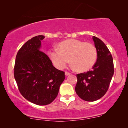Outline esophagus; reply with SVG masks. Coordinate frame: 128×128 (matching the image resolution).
<instances>
[{
	"mask_svg": "<svg viewBox=\"0 0 128 128\" xmlns=\"http://www.w3.org/2000/svg\"><path fill=\"white\" fill-rule=\"evenodd\" d=\"M65 74H66V76H68V75H70V73H69V72H66Z\"/></svg>",
	"mask_w": 128,
	"mask_h": 128,
	"instance_id": "1",
	"label": "esophagus"
}]
</instances>
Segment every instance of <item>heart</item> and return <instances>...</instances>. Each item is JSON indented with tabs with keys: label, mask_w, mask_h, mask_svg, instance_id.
Here are the masks:
<instances>
[{
	"label": "heart",
	"mask_w": 128,
	"mask_h": 128,
	"mask_svg": "<svg viewBox=\"0 0 128 128\" xmlns=\"http://www.w3.org/2000/svg\"><path fill=\"white\" fill-rule=\"evenodd\" d=\"M49 58L58 69L66 67L70 60L73 69L84 72L92 68L97 60V50L90 42L76 39H69L61 42L59 49H54L49 52Z\"/></svg>",
	"instance_id": "b5f03b06"
}]
</instances>
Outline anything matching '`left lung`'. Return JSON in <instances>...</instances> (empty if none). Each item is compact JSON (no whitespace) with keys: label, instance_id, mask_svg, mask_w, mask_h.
I'll list each match as a JSON object with an SVG mask.
<instances>
[{"label":"left lung","instance_id":"8db88e82","mask_svg":"<svg viewBox=\"0 0 128 128\" xmlns=\"http://www.w3.org/2000/svg\"><path fill=\"white\" fill-rule=\"evenodd\" d=\"M98 58L92 69L76 74L75 91L84 100L93 102L100 99L109 88L114 74V63L111 52L101 40L92 37Z\"/></svg>","mask_w":128,"mask_h":128}]
</instances>
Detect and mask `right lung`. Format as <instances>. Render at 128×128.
I'll list each match as a JSON object with an SVG mask.
<instances>
[{
	"label": "right lung",
	"mask_w": 128,
	"mask_h": 128,
	"mask_svg": "<svg viewBox=\"0 0 128 128\" xmlns=\"http://www.w3.org/2000/svg\"><path fill=\"white\" fill-rule=\"evenodd\" d=\"M45 38H32L19 49L14 68V78L19 92L29 102L46 105L56 98L65 73L58 70L44 52L40 50Z\"/></svg>",
	"instance_id": "obj_1"
}]
</instances>
